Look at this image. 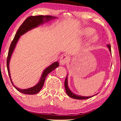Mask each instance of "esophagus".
Listing matches in <instances>:
<instances>
[{
	"mask_svg": "<svg viewBox=\"0 0 121 121\" xmlns=\"http://www.w3.org/2000/svg\"><path fill=\"white\" fill-rule=\"evenodd\" d=\"M68 60H69L68 56L66 55V54H63V55L62 56V57H60L59 62H60V64H62V65H64V64H65L66 63L68 62Z\"/></svg>",
	"mask_w": 121,
	"mask_h": 121,
	"instance_id": "1",
	"label": "esophagus"
}]
</instances>
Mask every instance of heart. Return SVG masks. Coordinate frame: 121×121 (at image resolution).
<instances>
[{"label":"heart","instance_id":"1","mask_svg":"<svg viewBox=\"0 0 121 121\" xmlns=\"http://www.w3.org/2000/svg\"><path fill=\"white\" fill-rule=\"evenodd\" d=\"M94 32V30L90 27L85 28V29L82 30V34L84 35L89 36L91 35V36H90V37L88 39V43H91V42H95V41H96V39H97L96 35L94 34H93Z\"/></svg>","mask_w":121,"mask_h":121}]
</instances>
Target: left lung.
<instances>
[{
    "instance_id": "1",
    "label": "left lung",
    "mask_w": 121,
    "mask_h": 121,
    "mask_svg": "<svg viewBox=\"0 0 121 121\" xmlns=\"http://www.w3.org/2000/svg\"><path fill=\"white\" fill-rule=\"evenodd\" d=\"M108 46V48H109V50L111 52V46L110 44H108V45H107ZM68 77L67 75V77H66V78L65 79V82H64V86H65V91H66V93L67 94V95L69 96V97H72L73 99H78V100H84V99H89L90 98V97H91L93 96H79L78 95H76V94H74L73 92L72 91H71V90L69 89V88L68 87Z\"/></svg>"
}]
</instances>
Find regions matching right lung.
Listing matches in <instances>:
<instances>
[{
  "label": "right lung",
  "mask_w": 121,
  "mask_h": 121,
  "mask_svg": "<svg viewBox=\"0 0 121 121\" xmlns=\"http://www.w3.org/2000/svg\"><path fill=\"white\" fill-rule=\"evenodd\" d=\"M56 18V17H53V16H49V15H39V16H30L29 17H28L24 21V22L21 24V25L20 26V27L18 29L17 32L16 33L15 36L13 39V40L11 42L10 46L9 52H8V57H7V61H6V66H7V69H8V74L10 79V80L11 82V83L13 84L11 81V77H10V71H9V61L10 59L11 54H12L13 51L15 47L16 44L17 43V41L19 40L20 36L24 34L25 33L27 32L29 30H30L31 29H33V28L36 27L38 26L39 25L42 24L43 23L44 21H48L49 20H51L52 19ZM45 20L44 21V20ZM59 66V63L58 62H56L53 63L51 64V65H49L48 67H47V68L45 69V70L43 71L42 77L37 85L34 86V87H31V88L27 89H20L17 87H16L14 85L15 88L16 89V90L19 91V92H21V93L25 94H27V95H34V94H36L39 92V91L41 90V89H42L44 81H45L46 78L47 77V75L49 73L52 72L56 68L58 67Z\"/></svg>",
  "instance_id": "1"
}]
</instances>
